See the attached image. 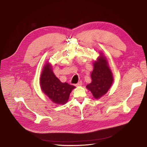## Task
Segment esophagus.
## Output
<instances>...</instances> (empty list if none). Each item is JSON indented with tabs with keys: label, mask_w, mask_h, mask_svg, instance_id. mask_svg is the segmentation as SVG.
<instances>
[{
	"label": "esophagus",
	"mask_w": 147,
	"mask_h": 147,
	"mask_svg": "<svg viewBox=\"0 0 147 147\" xmlns=\"http://www.w3.org/2000/svg\"><path fill=\"white\" fill-rule=\"evenodd\" d=\"M82 84H83L82 82V81H80V82H79L78 83L76 84H75V86H82Z\"/></svg>",
	"instance_id": "obj_1"
}]
</instances>
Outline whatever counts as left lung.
<instances>
[{"label":"left lung","mask_w":147,"mask_h":147,"mask_svg":"<svg viewBox=\"0 0 147 147\" xmlns=\"http://www.w3.org/2000/svg\"><path fill=\"white\" fill-rule=\"evenodd\" d=\"M91 77L92 82L86 87L92 92L94 98H99L106 94L113 82L112 73L104 56H100L98 61L94 62V70Z\"/></svg>","instance_id":"1"}]
</instances>
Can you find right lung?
Returning <instances> with one entry per match:
<instances>
[{
	"label": "right lung",
	"instance_id": "obj_1",
	"mask_svg": "<svg viewBox=\"0 0 147 147\" xmlns=\"http://www.w3.org/2000/svg\"><path fill=\"white\" fill-rule=\"evenodd\" d=\"M40 77L42 90L54 102L64 104L67 102L74 86L61 83L53 73L49 64H46Z\"/></svg>",
	"mask_w": 147,
	"mask_h": 147
}]
</instances>
